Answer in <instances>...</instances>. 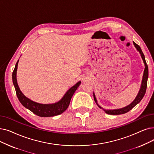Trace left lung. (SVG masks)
I'll return each mask as SVG.
<instances>
[{"mask_svg": "<svg viewBox=\"0 0 154 154\" xmlns=\"http://www.w3.org/2000/svg\"><path fill=\"white\" fill-rule=\"evenodd\" d=\"M133 45H135V48H137V50L140 52V55H141L143 61V63L145 64V70H144V72H143V79H142V84H141V88H140V89L138 92V95L137 96L136 98L135 99L134 101H133L130 104H129L128 106H126L125 108H121V109H104L103 108H102L101 106H100L97 102V100L95 96L94 93H93V96H94V101L96 102V103L97 104V105L99 107V108L103 109L104 112L107 114L108 115H122V114H125V113L128 112L129 111H130L133 108L138 104L141 100L142 99V98L143 97L145 92H146V86H147V80H148V77H149V69H148V65L146 64V62L145 61V56L143 55V53L141 50V48L140 47L139 45H138L137 44H136L134 42H133Z\"/></svg>", "mask_w": 154, "mask_h": 154, "instance_id": "1", "label": "left lung"}]
</instances>
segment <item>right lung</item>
Returning <instances> with one entry per match:
<instances>
[{
  "label": "right lung",
  "instance_id": "obj_1",
  "mask_svg": "<svg viewBox=\"0 0 154 154\" xmlns=\"http://www.w3.org/2000/svg\"><path fill=\"white\" fill-rule=\"evenodd\" d=\"M18 62L19 60L16 64L14 71L12 72V82L13 84L14 85L17 98L23 106H24L26 108L30 110L34 114L41 117H51L57 116L62 114L68 108L71 98L78 88V87L81 84V81L78 82L75 85L72 87L65 93V94L63 96L60 101H59L58 102L50 104H43L37 103L31 101L28 97H26L22 93V92L20 91L16 79V72Z\"/></svg>",
  "mask_w": 154,
  "mask_h": 154
}]
</instances>
